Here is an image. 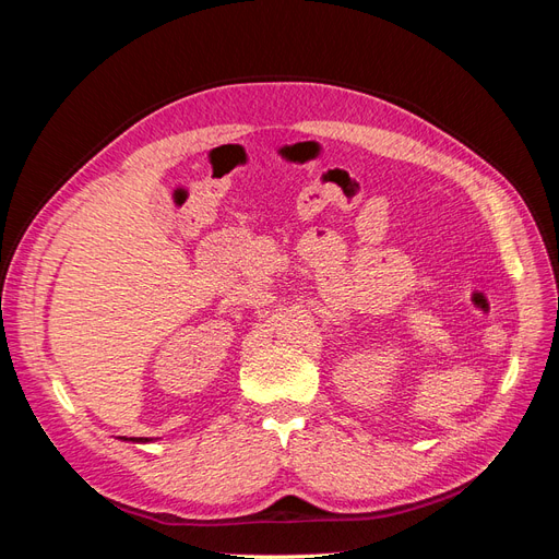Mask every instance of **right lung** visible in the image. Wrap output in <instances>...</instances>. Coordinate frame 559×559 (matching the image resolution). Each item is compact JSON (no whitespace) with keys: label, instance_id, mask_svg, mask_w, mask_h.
Masks as SVG:
<instances>
[{"label":"right lung","instance_id":"right-lung-1","mask_svg":"<svg viewBox=\"0 0 559 559\" xmlns=\"http://www.w3.org/2000/svg\"><path fill=\"white\" fill-rule=\"evenodd\" d=\"M121 441H132V443H151V441H154V438H126V436H121Z\"/></svg>","mask_w":559,"mask_h":559}]
</instances>
